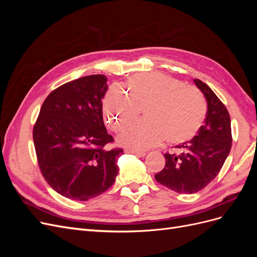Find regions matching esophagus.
Wrapping results in <instances>:
<instances>
[{"instance_id":"1","label":"esophagus","mask_w":257,"mask_h":257,"mask_svg":"<svg viewBox=\"0 0 257 257\" xmlns=\"http://www.w3.org/2000/svg\"><path fill=\"white\" fill-rule=\"evenodd\" d=\"M125 152L133 153V154L137 155V157H145V155L147 154L145 151H139V150H134V149H125Z\"/></svg>"}]
</instances>
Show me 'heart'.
Masks as SVG:
<instances>
[{
	"label": "heart",
	"mask_w": 257,
	"mask_h": 257,
	"mask_svg": "<svg viewBox=\"0 0 257 257\" xmlns=\"http://www.w3.org/2000/svg\"><path fill=\"white\" fill-rule=\"evenodd\" d=\"M121 90L111 88L105 95L108 126L118 133L136 119L141 108L144 115L120 134L123 146L145 150L164 141L170 146L183 145L204 125L208 107L203 93L175 77L159 72L139 74L124 82Z\"/></svg>",
	"instance_id": "obj_1"
}]
</instances>
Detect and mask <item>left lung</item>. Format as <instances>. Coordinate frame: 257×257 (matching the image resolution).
I'll return each mask as SVG.
<instances>
[{"instance_id":"obj_1","label":"left lung","mask_w":257,"mask_h":257,"mask_svg":"<svg viewBox=\"0 0 257 257\" xmlns=\"http://www.w3.org/2000/svg\"><path fill=\"white\" fill-rule=\"evenodd\" d=\"M194 82L208 103L205 124L191 142L177 146V152L164 154L165 166L154 176L159 183L181 194L196 193L213 180L228 157L232 141L226 107L205 82Z\"/></svg>"}]
</instances>
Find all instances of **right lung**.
Wrapping results in <instances>:
<instances>
[{
	"instance_id": "obj_1",
	"label": "right lung",
	"mask_w": 257,
	"mask_h": 257,
	"mask_svg": "<svg viewBox=\"0 0 257 257\" xmlns=\"http://www.w3.org/2000/svg\"><path fill=\"white\" fill-rule=\"evenodd\" d=\"M107 78L90 75L54 89L45 99L33 127L38 166L62 196L85 201L114 183L122 148L108 150L114 139L103 121Z\"/></svg>"
}]
</instances>
